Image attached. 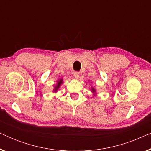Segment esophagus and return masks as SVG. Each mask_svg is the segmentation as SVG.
I'll return each instance as SVG.
<instances>
[{"label": "esophagus", "mask_w": 151, "mask_h": 151, "mask_svg": "<svg viewBox=\"0 0 151 151\" xmlns=\"http://www.w3.org/2000/svg\"><path fill=\"white\" fill-rule=\"evenodd\" d=\"M73 76H75L76 78H79V76H80V73L78 71H75L73 73Z\"/></svg>", "instance_id": "esophagus-1"}]
</instances>
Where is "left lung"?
Masks as SVG:
<instances>
[{
	"label": "left lung",
	"mask_w": 151,
	"mask_h": 151,
	"mask_svg": "<svg viewBox=\"0 0 151 151\" xmlns=\"http://www.w3.org/2000/svg\"><path fill=\"white\" fill-rule=\"evenodd\" d=\"M92 90H93V92H95V90L93 89H93H92Z\"/></svg>",
	"instance_id": "obj_1"
}]
</instances>
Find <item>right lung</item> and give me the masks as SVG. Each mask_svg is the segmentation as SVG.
Masks as SVG:
<instances>
[{
	"mask_svg": "<svg viewBox=\"0 0 151 151\" xmlns=\"http://www.w3.org/2000/svg\"><path fill=\"white\" fill-rule=\"evenodd\" d=\"M62 81H63V80H60V82H58V85H57L56 86H55V90H57V88H59L60 85L61 83H62Z\"/></svg>",
	"mask_w": 151,
	"mask_h": 151,
	"instance_id": "right-lung-1",
	"label": "right lung"
}]
</instances>
